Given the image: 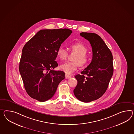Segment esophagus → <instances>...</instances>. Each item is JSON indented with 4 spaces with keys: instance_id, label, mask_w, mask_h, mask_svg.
Masks as SVG:
<instances>
[{
    "instance_id": "1",
    "label": "esophagus",
    "mask_w": 134,
    "mask_h": 134,
    "mask_svg": "<svg viewBox=\"0 0 134 134\" xmlns=\"http://www.w3.org/2000/svg\"><path fill=\"white\" fill-rule=\"evenodd\" d=\"M65 78H66V79H69V78H71V76L67 74H65Z\"/></svg>"
}]
</instances>
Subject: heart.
Listing matches in <instances>:
<instances>
[{
  "instance_id": "obj_1",
  "label": "heart",
  "mask_w": 134,
  "mask_h": 134,
  "mask_svg": "<svg viewBox=\"0 0 134 134\" xmlns=\"http://www.w3.org/2000/svg\"><path fill=\"white\" fill-rule=\"evenodd\" d=\"M71 51L76 53L73 59L72 62H66L62 64L60 66V69L68 74H71L78 69V66H85L88 64L89 58L86 54L87 48L82 44L76 43L70 46ZM67 51L63 48H59L57 52V55L61 60H64L68 56Z\"/></svg>"
}]
</instances>
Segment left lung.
Wrapping results in <instances>:
<instances>
[{
  "mask_svg": "<svg viewBox=\"0 0 134 134\" xmlns=\"http://www.w3.org/2000/svg\"><path fill=\"white\" fill-rule=\"evenodd\" d=\"M92 48L91 62L81 74L75 76L77 85L73 90L77 99L89 103L99 98L105 92L113 74V56L102 38L94 33L81 32Z\"/></svg>",
  "mask_w": 134,
  "mask_h": 134,
  "instance_id": "obj_1",
  "label": "left lung"
}]
</instances>
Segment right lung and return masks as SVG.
<instances>
[{
    "label": "right lung",
    "mask_w": 134,
    "mask_h": 134,
    "mask_svg": "<svg viewBox=\"0 0 134 134\" xmlns=\"http://www.w3.org/2000/svg\"><path fill=\"white\" fill-rule=\"evenodd\" d=\"M72 31L68 29L41 30L22 49L19 72L26 92L31 98L45 102L54 95L65 72L54 69L57 52Z\"/></svg>",
    "instance_id": "1"
}]
</instances>
